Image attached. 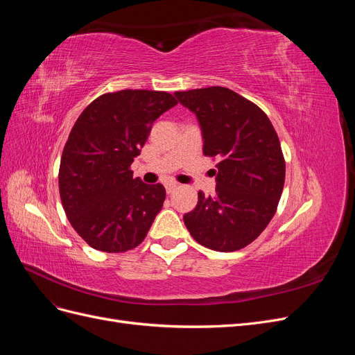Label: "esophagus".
Segmentation results:
<instances>
[{
    "label": "esophagus",
    "mask_w": 355,
    "mask_h": 355,
    "mask_svg": "<svg viewBox=\"0 0 355 355\" xmlns=\"http://www.w3.org/2000/svg\"><path fill=\"white\" fill-rule=\"evenodd\" d=\"M176 188H178V185H176V184H167V185H166L167 194H171V192H173Z\"/></svg>",
    "instance_id": "obj_1"
}]
</instances>
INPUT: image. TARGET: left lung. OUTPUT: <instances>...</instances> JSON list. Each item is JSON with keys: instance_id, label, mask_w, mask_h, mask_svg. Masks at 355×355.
<instances>
[{"instance_id": "obj_1", "label": "left lung", "mask_w": 355, "mask_h": 355, "mask_svg": "<svg viewBox=\"0 0 355 355\" xmlns=\"http://www.w3.org/2000/svg\"><path fill=\"white\" fill-rule=\"evenodd\" d=\"M194 112L202 132V153L218 158L216 192H198L184 222L197 243L235 252L259 237L277 211L286 161L270 118L259 106L227 87L176 92Z\"/></svg>"}]
</instances>
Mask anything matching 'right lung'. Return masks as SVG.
<instances>
[{
    "label": "right lung",
    "instance_id": "1",
    "mask_svg": "<svg viewBox=\"0 0 355 355\" xmlns=\"http://www.w3.org/2000/svg\"><path fill=\"white\" fill-rule=\"evenodd\" d=\"M178 103L155 90H120L94 99L75 121L63 148L59 192L80 237L96 250L123 253L141 244L163 207L166 189L133 178L157 118Z\"/></svg>",
    "mask_w": 355,
    "mask_h": 355
}]
</instances>
